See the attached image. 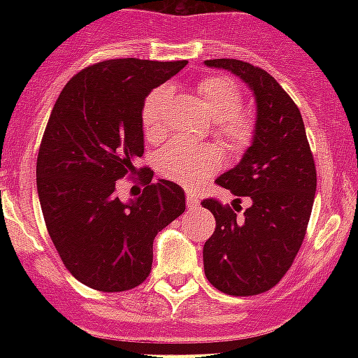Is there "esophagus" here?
<instances>
[{
	"label": "esophagus",
	"mask_w": 358,
	"mask_h": 358,
	"mask_svg": "<svg viewBox=\"0 0 358 358\" xmlns=\"http://www.w3.org/2000/svg\"><path fill=\"white\" fill-rule=\"evenodd\" d=\"M199 206V199L193 193H187V208H196Z\"/></svg>",
	"instance_id": "obj_1"
}]
</instances>
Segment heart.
Here are the masks:
<instances>
[{
  "label": "heart",
  "instance_id": "1",
  "mask_svg": "<svg viewBox=\"0 0 358 358\" xmlns=\"http://www.w3.org/2000/svg\"><path fill=\"white\" fill-rule=\"evenodd\" d=\"M199 100L213 119L217 139L229 150L239 152L249 145L255 124L249 115L241 111V91L236 81L212 76L196 83ZM173 100V89L157 87L146 96L141 111L143 131L148 141L162 139L167 131V113ZM221 165L217 148L195 145L189 141H171L157 156V167L167 178L191 187L208 176H212Z\"/></svg>",
  "mask_w": 358,
  "mask_h": 358
}]
</instances>
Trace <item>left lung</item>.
<instances>
[{
    "label": "left lung",
    "instance_id": "obj_1",
    "mask_svg": "<svg viewBox=\"0 0 358 358\" xmlns=\"http://www.w3.org/2000/svg\"><path fill=\"white\" fill-rule=\"evenodd\" d=\"M204 64L238 76L256 102L252 143L241 162L217 178L236 195L234 208L202 201L215 217L202 250L204 273L223 294L258 295L286 275L299 252L316 195V165L299 108L273 76L238 59ZM243 196L251 206L238 216Z\"/></svg>",
    "mask_w": 358,
    "mask_h": 358
}]
</instances>
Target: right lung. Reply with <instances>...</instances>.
<instances>
[{"label":"right lung","instance_id":"add662e5","mask_svg":"<svg viewBox=\"0 0 358 358\" xmlns=\"http://www.w3.org/2000/svg\"><path fill=\"white\" fill-rule=\"evenodd\" d=\"M185 61L109 59L72 78L53 106L36 157V191L61 260L100 292L139 286L152 269V243L185 210L182 187L152 182L122 202L117 180L134 174L145 152L141 111L146 96Z\"/></svg>","mask_w":358,"mask_h":358}]
</instances>
